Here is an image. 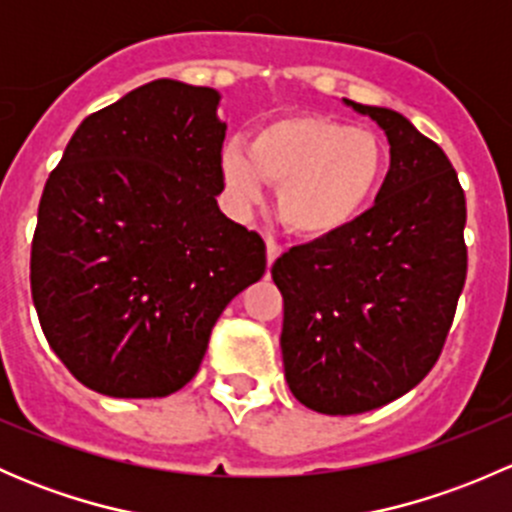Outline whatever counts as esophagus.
<instances>
[{
  "instance_id": "obj_1",
  "label": "esophagus",
  "mask_w": 512,
  "mask_h": 512,
  "mask_svg": "<svg viewBox=\"0 0 512 512\" xmlns=\"http://www.w3.org/2000/svg\"><path fill=\"white\" fill-rule=\"evenodd\" d=\"M282 255V245L275 240H267V265L272 267V262Z\"/></svg>"
}]
</instances>
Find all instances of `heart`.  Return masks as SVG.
Wrapping results in <instances>:
<instances>
[{"label":"heart","mask_w":512,"mask_h":512,"mask_svg":"<svg viewBox=\"0 0 512 512\" xmlns=\"http://www.w3.org/2000/svg\"><path fill=\"white\" fill-rule=\"evenodd\" d=\"M384 143L329 116H282L252 133L250 148L227 143L220 173L235 210L277 188V213L294 235L329 237L369 208L384 180Z\"/></svg>","instance_id":"b5f03b06"}]
</instances>
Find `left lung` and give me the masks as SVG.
Instances as JSON below:
<instances>
[{"label":"left lung","mask_w":512,"mask_h":512,"mask_svg":"<svg viewBox=\"0 0 512 512\" xmlns=\"http://www.w3.org/2000/svg\"><path fill=\"white\" fill-rule=\"evenodd\" d=\"M389 141L376 203L277 257L282 361L307 409L352 416L411 391L441 356L466 285V195L441 146L401 113L344 98Z\"/></svg>","instance_id":"obj_1"}]
</instances>
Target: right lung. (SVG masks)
Listing matches in <instances>:
<instances>
[{
    "mask_svg": "<svg viewBox=\"0 0 512 512\" xmlns=\"http://www.w3.org/2000/svg\"><path fill=\"white\" fill-rule=\"evenodd\" d=\"M220 94L158 79L91 113L51 170L32 240L44 337L84 386L158 399L265 275V242L218 208Z\"/></svg>",
    "mask_w": 512,
    "mask_h": 512,
    "instance_id": "1",
    "label": "right lung"
}]
</instances>
